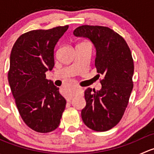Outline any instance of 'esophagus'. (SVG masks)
Masks as SVG:
<instances>
[{"label": "esophagus", "instance_id": "34e87169", "mask_svg": "<svg viewBox=\"0 0 154 154\" xmlns=\"http://www.w3.org/2000/svg\"><path fill=\"white\" fill-rule=\"evenodd\" d=\"M66 100H67V102H70L71 100V97H68L67 99H66Z\"/></svg>", "mask_w": 154, "mask_h": 154}]
</instances>
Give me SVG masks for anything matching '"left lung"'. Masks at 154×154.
<instances>
[{"label":"left lung","mask_w":154,"mask_h":154,"mask_svg":"<svg viewBox=\"0 0 154 154\" xmlns=\"http://www.w3.org/2000/svg\"><path fill=\"white\" fill-rule=\"evenodd\" d=\"M73 34L92 43L96 51L95 67L104 77L100 90H85L86 105L81 111L82 119L91 130L106 131L121 121L133 90L131 52L125 40L109 27L83 25Z\"/></svg>","instance_id":"1"}]
</instances>
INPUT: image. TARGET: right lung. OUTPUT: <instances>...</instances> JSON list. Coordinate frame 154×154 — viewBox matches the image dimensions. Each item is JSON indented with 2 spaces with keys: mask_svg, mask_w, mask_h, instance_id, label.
Returning <instances> with one entry per match:
<instances>
[{
  "mask_svg": "<svg viewBox=\"0 0 154 154\" xmlns=\"http://www.w3.org/2000/svg\"><path fill=\"white\" fill-rule=\"evenodd\" d=\"M68 26L32 30L12 47L8 81L21 119L29 128L49 133L59 127L66 100L45 72L54 66V48Z\"/></svg>",
  "mask_w": 154,
  "mask_h": 154,
  "instance_id": "obj_1",
  "label": "right lung"
}]
</instances>
